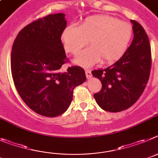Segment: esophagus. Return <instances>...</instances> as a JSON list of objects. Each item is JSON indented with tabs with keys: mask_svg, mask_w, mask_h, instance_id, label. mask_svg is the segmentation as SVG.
Masks as SVG:
<instances>
[{
	"mask_svg": "<svg viewBox=\"0 0 158 158\" xmlns=\"http://www.w3.org/2000/svg\"><path fill=\"white\" fill-rule=\"evenodd\" d=\"M85 72H86V76L88 79H90L92 77V75H91V72L89 70V69H86L85 70Z\"/></svg>",
	"mask_w": 158,
	"mask_h": 158,
	"instance_id": "esophagus-1",
	"label": "esophagus"
}]
</instances>
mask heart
<instances>
[{"label": "heart", "mask_w": 158, "mask_h": 158, "mask_svg": "<svg viewBox=\"0 0 158 158\" xmlns=\"http://www.w3.org/2000/svg\"><path fill=\"white\" fill-rule=\"evenodd\" d=\"M133 35L130 24L109 15L87 17L78 27H67L61 34L64 49L76 55L89 40L91 46L82 51L75 62L91 66L102 59L103 63H113L127 51Z\"/></svg>", "instance_id": "obj_1"}]
</instances>
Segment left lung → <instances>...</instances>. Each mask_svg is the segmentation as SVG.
Instances as JSON below:
<instances>
[{"label": "left lung", "mask_w": 158, "mask_h": 158, "mask_svg": "<svg viewBox=\"0 0 158 158\" xmlns=\"http://www.w3.org/2000/svg\"><path fill=\"white\" fill-rule=\"evenodd\" d=\"M131 22L134 38L124 54L106 69L92 72L102 84V89L94 95L95 101L102 109L113 113L134 105L150 77L151 51L148 36L139 23Z\"/></svg>", "instance_id": "8db88e82"}]
</instances>
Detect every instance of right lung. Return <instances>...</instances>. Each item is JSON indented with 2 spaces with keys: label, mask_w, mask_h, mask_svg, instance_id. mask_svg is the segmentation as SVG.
Returning a JSON list of instances; mask_svg holds the SVG:
<instances>
[{
  "label": "right lung",
  "mask_w": 158,
  "mask_h": 158,
  "mask_svg": "<svg viewBox=\"0 0 158 158\" xmlns=\"http://www.w3.org/2000/svg\"><path fill=\"white\" fill-rule=\"evenodd\" d=\"M66 25L65 14H51L21 30L12 45L11 69L17 91L30 109L48 117L64 113L73 89L86 81L79 66L60 71L67 61L60 40Z\"/></svg>",
  "instance_id": "right-lung-1"
}]
</instances>
